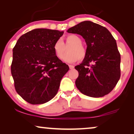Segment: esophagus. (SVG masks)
Here are the masks:
<instances>
[{"instance_id": "34e87169", "label": "esophagus", "mask_w": 134, "mask_h": 134, "mask_svg": "<svg viewBox=\"0 0 134 134\" xmlns=\"http://www.w3.org/2000/svg\"><path fill=\"white\" fill-rule=\"evenodd\" d=\"M69 69H72L74 68V66L73 65H69Z\"/></svg>"}]
</instances>
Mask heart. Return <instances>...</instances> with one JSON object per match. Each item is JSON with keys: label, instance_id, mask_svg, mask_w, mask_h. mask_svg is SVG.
Wrapping results in <instances>:
<instances>
[{"label": "heart", "instance_id": "heart-1", "mask_svg": "<svg viewBox=\"0 0 134 134\" xmlns=\"http://www.w3.org/2000/svg\"><path fill=\"white\" fill-rule=\"evenodd\" d=\"M66 47L70 46L68 50L69 53L64 57V60L66 62H75L79 59L82 60L85 57L87 50L82 45V40L76 35H69L65 38ZM54 54L56 57L61 60L65 54L66 48L63 42L61 40H58L55 42L53 46Z\"/></svg>", "mask_w": 134, "mask_h": 134}]
</instances>
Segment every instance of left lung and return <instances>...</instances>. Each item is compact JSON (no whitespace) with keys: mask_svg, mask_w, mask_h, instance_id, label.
<instances>
[{"mask_svg":"<svg viewBox=\"0 0 134 134\" xmlns=\"http://www.w3.org/2000/svg\"><path fill=\"white\" fill-rule=\"evenodd\" d=\"M81 35L87 44L83 62L75 66L76 85L82 94L99 98L109 94L120 78L121 56L116 40L105 27L85 21L67 30Z\"/></svg>","mask_w":134,"mask_h":134,"instance_id":"1","label":"left lung"}]
</instances>
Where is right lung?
Wrapping results in <instances>:
<instances>
[{"label": "right lung", "mask_w": 134, "mask_h": 134, "mask_svg": "<svg viewBox=\"0 0 134 134\" xmlns=\"http://www.w3.org/2000/svg\"><path fill=\"white\" fill-rule=\"evenodd\" d=\"M64 32L36 29L24 34L13 49L11 72L16 92L31 104H42L57 94L69 66L56 57L53 46Z\"/></svg>", "instance_id": "add662e5"}]
</instances>
